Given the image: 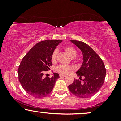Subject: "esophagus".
Segmentation results:
<instances>
[{"instance_id":"1","label":"esophagus","mask_w":121,"mask_h":121,"mask_svg":"<svg viewBox=\"0 0 121 121\" xmlns=\"http://www.w3.org/2000/svg\"><path fill=\"white\" fill-rule=\"evenodd\" d=\"M59 77L60 78H62V77H66L65 75H63V74H59Z\"/></svg>"}]
</instances>
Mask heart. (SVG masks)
<instances>
[{"instance_id": "b5f03b06", "label": "heart", "mask_w": 121, "mask_h": 121, "mask_svg": "<svg viewBox=\"0 0 121 121\" xmlns=\"http://www.w3.org/2000/svg\"><path fill=\"white\" fill-rule=\"evenodd\" d=\"M64 50L65 52L70 56L71 57H74L77 56V51L74 47L72 46H67L64 48ZM58 54V51L57 49L53 51L52 56H51V60L52 62H55L56 59H57V56ZM72 69V67L68 65H65V64H61L58 66L56 68V70L57 72L60 73L61 74H67L70 72Z\"/></svg>"}]
</instances>
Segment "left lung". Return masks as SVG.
Instances as JSON below:
<instances>
[{"mask_svg": "<svg viewBox=\"0 0 121 121\" xmlns=\"http://www.w3.org/2000/svg\"><path fill=\"white\" fill-rule=\"evenodd\" d=\"M70 41L82 51L83 55L82 67L76 74L84 79H74L68 88L76 96L88 98L96 94L103 85L106 74L105 65L98 54L86 43L82 41Z\"/></svg>", "mask_w": 121, "mask_h": 121, "instance_id": "1", "label": "left lung"}]
</instances>
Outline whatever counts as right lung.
<instances>
[{
	"mask_svg": "<svg viewBox=\"0 0 121 121\" xmlns=\"http://www.w3.org/2000/svg\"><path fill=\"white\" fill-rule=\"evenodd\" d=\"M62 40H45L36 43L22 58L18 69L19 82L25 91L36 98L45 97L51 93L58 74L43 78L44 72L52 65L51 56Z\"/></svg>",
	"mask_w": 121,
	"mask_h": 121,
	"instance_id": "add662e5",
	"label": "right lung"
}]
</instances>
